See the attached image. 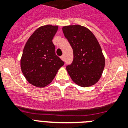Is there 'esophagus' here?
<instances>
[{"label": "esophagus", "mask_w": 128, "mask_h": 128, "mask_svg": "<svg viewBox=\"0 0 128 128\" xmlns=\"http://www.w3.org/2000/svg\"><path fill=\"white\" fill-rule=\"evenodd\" d=\"M61 59H62V60L63 61L65 60V58H64V56H61Z\"/></svg>", "instance_id": "obj_1"}]
</instances>
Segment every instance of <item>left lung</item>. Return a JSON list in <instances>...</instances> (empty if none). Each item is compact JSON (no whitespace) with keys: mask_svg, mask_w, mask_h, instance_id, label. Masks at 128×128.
<instances>
[{"mask_svg":"<svg viewBox=\"0 0 128 128\" xmlns=\"http://www.w3.org/2000/svg\"><path fill=\"white\" fill-rule=\"evenodd\" d=\"M62 30L74 53L72 64L66 66L68 74L80 86L94 85L100 80L105 65L98 40L90 29L80 25L63 26Z\"/></svg>","mask_w":128,"mask_h":128,"instance_id":"1","label":"left lung"}]
</instances>
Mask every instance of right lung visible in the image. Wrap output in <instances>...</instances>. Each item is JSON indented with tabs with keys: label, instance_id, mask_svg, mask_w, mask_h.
Listing matches in <instances>:
<instances>
[{
	"label": "right lung",
	"instance_id": "add662e5",
	"mask_svg": "<svg viewBox=\"0 0 128 128\" xmlns=\"http://www.w3.org/2000/svg\"><path fill=\"white\" fill-rule=\"evenodd\" d=\"M58 26L46 25L38 28L29 37L24 48L20 67L26 80L42 88L52 81L64 62L55 53L52 39Z\"/></svg>",
	"mask_w": 128,
	"mask_h": 128
}]
</instances>
